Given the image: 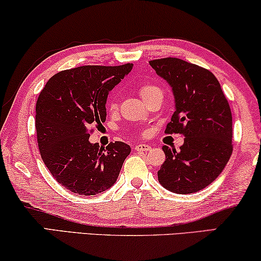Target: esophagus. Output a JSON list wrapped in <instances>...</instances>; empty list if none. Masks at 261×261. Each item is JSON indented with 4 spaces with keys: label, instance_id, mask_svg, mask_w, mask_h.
I'll return each instance as SVG.
<instances>
[{
    "label": "esophagus",
    "instance_id": "34e87169",
    "mask_svg": "<svg viewBox=\"0 0 261 261\" xmlns=\"http://www.w3.org/2000/svg\"><path fill=\"white\" fill-rule=\"evenodd\" d=\"M135 150L136 151H150L151 150V146L148 144H137L135 145Z\"/></svg>",
    "mask_w": 261,
    "mask_h": 261
}]
</instances>
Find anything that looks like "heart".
<instances>
[{
  "mask_svg": "<svg viewBox=\"0 0 261 261\" xmlns=\"http://www.w3.org/2000/svg\"><path fill=\"white\" fill-rule=\"evenodd\" d=\"M157 93H162V91H161L159 86L152 85V84H144V85H142L141 89H139V94H141V97L144 99V101L148 100L150 97H152L153 94ZM117 108H118V104H117L116 98L110 99L108 104V109L110 111H116Z\"/></svg>",
  "mask_w": 261,
  "mask_h": 261,
  "instance_id": "heart-1",
  "label": "heart"
}]
</instances>
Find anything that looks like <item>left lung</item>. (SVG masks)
I'll return each instance as SVG.
<instances>
[{
  "mask_svg": "<svg viewBox=\"0 0 261 261\" xmlns=\"http://www.w3.org/2000/svg\"><path fill=\"white\" fill-rule=\"evenodd\" d=\"M170 85L175 112L167 134H182L179 151L163 145L166 161L157 172L164 188L193 194L221 174L233 151L232 112L215 75L208 69L177 58L149 62Z\"/></svg>",
  "mask_w": 261,
  "mask_h": 261,
  "instance_id": "1",
  "label": "left lung"
}]
</instances>
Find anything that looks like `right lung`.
<instances>
[{
	"instance_id": "add662e5",
	"label": "right lung",
	"mask_w": 261,
	"mask_h": 261,
	"mask_svg": "<svg viewBox=\"0 0 261 261\" xmlns=\"http://www.w3.org/2000/svg\"><path fill=\"white\" fill-rule=\"evenodd\" d=\"M132 66L66 69L53 75L40 92L35 116L40 153L53 177L69 192L95 195L117 181L130 145L92 144L90 127L105 122L109 92Z\"/></svg>"
}]
</instances>
